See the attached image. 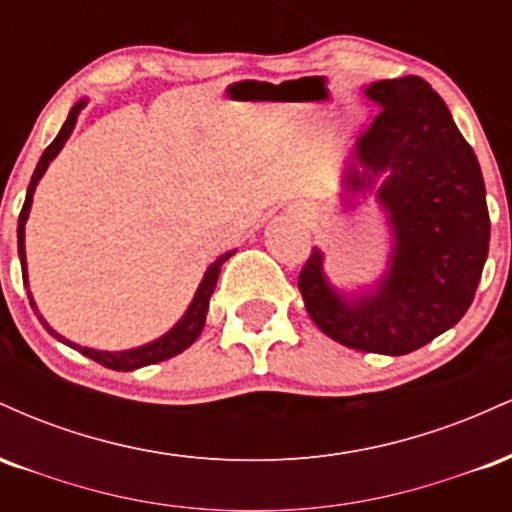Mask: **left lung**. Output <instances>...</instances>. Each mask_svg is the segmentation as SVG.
Segmentation results:
<instances>
[{
	"mask_svg": "<svg viewBox=\"0 0 512 512\" xmlns=\"http://www.w3.org/2000/svg\"><path fill=\"white\" fill-rule=\"evenodd\" d=\"M366 96L380 113L358 137L344 187L354 195L373 190L385 173L375 199L395 238L390 264L373 291L349 301L327 281L315 248L298 289L334 342L402 356L467 313L489 255L491 221L479 161L443 98L419 76L375 81Z\"/></svg>",
	"mask_w": 512,
	"mask_h": 512,
	"instance_id": "obj_1",
	"label": "left lung"
}]
</instances>
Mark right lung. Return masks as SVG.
I'll return each instance as SVG.
<instances>
[{
	"label": "right lung",
	"mask_w": 512,
	"mask_h": 512,
	"mask_svg": "<svg viewBox=\"0 0 512 512\" xmlns=\"http://www.w3.org/2000/svg\"><path fill=\"white\" fill-rule=\"evenodd\" d=\"M84 108H86V101H79L72 110H69L67 122H64V125H62L60 134H57V137H55V142H52L48 149L43 151V156H40L38 166H35V170H33L31 185H28L26 202H23V209H21V214H19V257H21L23 284H26V286H28V274H26V221H28V211H31V204H33L35 185H38V180L43 178V173H45V170H48L52 158H55L62 151L64 142H67L69 134H72V129L76 125V117H79V113ZM233 252H236V250H233ZM233 252H226V255H221L219 260H216L207 269V274H204V279H202V284H199L195 298H192L190 308H187V313L180 317V322L173 327V330L163 334V337L154 339V342H149V344H144V346H137V349H129V351H98V349H88V346H79V344L69 342V339L60 337V334L52 330L48 322L43 320V315H40L38 308H35V301H33L31 291H28V301H31V308L35 310V313H38V320L43 322L45 330H48L55 339H60L62 344H69V346H72V349L81 351V354L88 356V358H93V361L101 363V366H105V368L137 370V368L151 366V363H161V361H166V358L178 356L180 351L187 349V346L195 344V339L204 330V322H207L209 298H211V293H214V289H216V281H219L221 264L226 262L228 257L233 255Z\"/></svg>",
	"instance_id": "obj_1"
}]
</instances>
